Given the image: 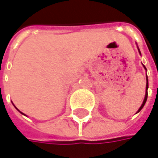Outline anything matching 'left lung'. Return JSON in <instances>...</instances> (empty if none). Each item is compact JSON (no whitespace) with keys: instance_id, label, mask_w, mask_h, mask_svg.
Here are the masks:
<instances>
[{"instance_id":"left-lung-1","label":"left lung","mask_w":158,"mask_h":158,"mask_svg":"<svg viewBox=\"0 0 158 158\" xmlns=\"http://www.w3.org/2000/svg\"><path fill=\"white\" fill-rule=\"evenodd\" d=\"M138 51H139V53H140V50H138ZM140 54H141V53H140ZM144 68H145V69H147L145 66H144ZM148 76H147V87H146V95H145V98H144V101H143V103H142L141 107L139 108V109L137 110V112H136V113H138V112L143 108L144 105H145V104H146V102H147V99H148Z\"/></svg>"}]
</instances>
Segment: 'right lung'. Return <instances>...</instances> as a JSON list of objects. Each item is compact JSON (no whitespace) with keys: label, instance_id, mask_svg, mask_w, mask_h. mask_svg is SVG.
Segmentation results:
<instances>
[{"label":"right lung","instance_id":"right-lung-1","mask_svg":"<svg viewBox=\"0 0 158 158\" xmlns=\"http://www.w3.org/2000/svg\"><path fill=\"white\" fill-rule=\"evenodd\" d=\"M21 113H22V112H21ZM22 114H23V113H22Z\"/></svg>","mask_w":158,"mask_h":158}]
</instances>
